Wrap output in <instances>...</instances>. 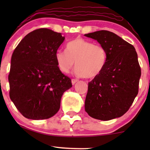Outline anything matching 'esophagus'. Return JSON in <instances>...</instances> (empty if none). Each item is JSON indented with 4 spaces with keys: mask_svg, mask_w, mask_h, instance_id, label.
<instances>
[{
    "mask_svg": "<svg viewBox=\"0 0 150 150\" xmlns=\"http://www.w3.org/2000/svg\"><path fill=\"white\" fill-rule=\"evenodd\" d=\"M78 81H79V80L78 79H71V83H72V85H74V84L76 83H77Z\"/></svg>",
    "mask_w": 150,
    "mask_h": 150,
    "instance_id": "obj_1",
    "label": "esophagus"
}]
</instances>
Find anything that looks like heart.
<instances>
[{"label":"heart","instance_id":"obj_1","mask_svg":"<svg viewBox=\"0 0 150 150\" xmlns=\"http://www.w3.org/2000/svg\"><path fill=\"white\" fill-rule=\"evenodd\" d=\"M55 57L58 67L63 73L68 74L76 62V74L93 79L104 70L107 52L101 45L76 38L67 43L65 51H57Z\"/></svg>","mask_w":150,"mask_h":150}]
</instances>
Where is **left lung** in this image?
<instances>
[{"label": "left lung", "instance_id": "8db88e82", "mask_svg": "<svg viewBox=\"0 0 150 150\" xmlns=\"http://www.w3.org/2000/svg\"><path fill=\"white\" fill-rule=\"evenodd\" d=\"M97 40L107 52L104 70L89 82L85 102L88 115L108 121L128 111L139 92L141 71L134 47L113 33L98 30L85 34Z\"/></svg>", "mask_w": 150, "mask_h": 150}]
</instances>
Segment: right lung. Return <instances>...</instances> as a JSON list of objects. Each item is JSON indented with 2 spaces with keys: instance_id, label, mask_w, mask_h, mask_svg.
<instances>
[{
  "instance_id": "right-lung-1",
  "label": "right lung",
  "mask_w": 150,
  "mask_h": 150,
  "mask_svg": "<svg viewBox=\"0 0 150 150\" xmlns=\"http://www.w3.org/2000/svg\"><path fill=\"white\" fill-rule=\"evenodd\" d=\"M64 40L60 33L38 28L26 35L12 54L9 97L26 118L52 117L60 108L63 93L72 87L55 57Z\"/></svg>"
}]
</instances>
